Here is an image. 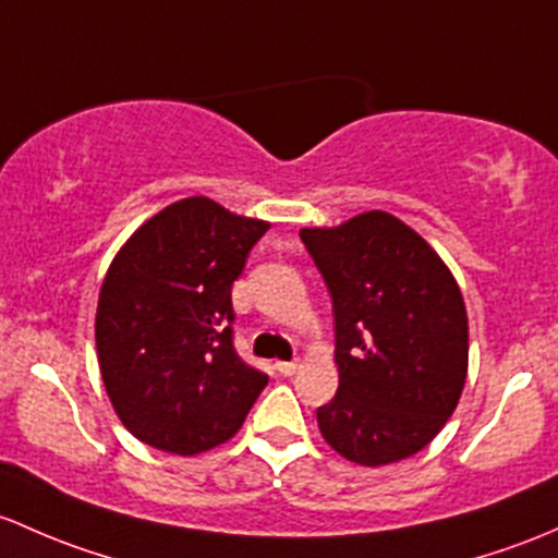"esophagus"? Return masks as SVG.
I'll return each instance as SVG.
<instances>
[{"mask_svg":"<svg viewBox=\"0 0 558 558\" xmlns=\"http://www.w3.org/2000/svg\"><path fill=\"white\" fill-rule=\"evenodd\" d=\"M275 368H278V374H283V377H291V374H296L299 361H278Z\"/></svg>","mask_w":558,"mask_h":558,"instance_id":"1","label":"esophagus"}]
</instances>
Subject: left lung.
<instances>
[{
	"label": "left lung",
	"instance_id": "obj_1",
	"mask_svg": "<svg viewBox=\"0 0 558 558\" xmlns=\"http://www.w3.org/2000/svg\"><path fill=\"white\" fill-rule=\"evenodd\" d=\"M333 304L339 390L326 444L357 465L407 460L438 436L468 374V315L441 256L385 210L302 230Z\"/></svg>",
	"mask_w": 558,
	"mask_h": 558
}]
</instances>
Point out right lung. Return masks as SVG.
Returning <instances> with one entry per match:
<instances>
[{
  "mask_svg": "<svg viewBox=\"0 0 558 558\" xmlns=\"http://www.w3.org/2000/svg\"><path fill=\"white\" fill-rule=\"evenodd\" d=\"M267 221L186 197L141 225L104 278L96 348L109 401L149 447L230 441L267 385L234 350L232 283Z\"/></svg>",
  "mask_w": 558,
  "mask_h": 558,
  "instance_id": "1",
  "label": "right lung"
}]
</instances>
